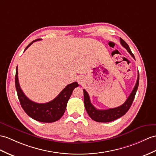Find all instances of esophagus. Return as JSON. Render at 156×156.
Wrapping results in <instances>:
<instances>
[{"instance_id": "34e87169", "label": "esophagus", "mask_w": 156, "mask_h": 156, "mask_svg": "<svg viewBox=\"0 0 156 156\" xmlns=\"http://www.w3.org/2000/svg\"><path fill=\"white\" fill-rule=\"evenodd\" d=\"M85 81V78L83 77V76H79V77H77V82L79 83V84H83Z\"/></svg>"}]
</instances>
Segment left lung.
<instances>
[{"instance_id": "1", "label": "left lung", "mask_w": 156, "mask_h": 156, "mask_svg": "<svg viewBox=\"0 0 156 156\" xmlns=\"http://www.w3.org/2000/svg\"><path fill=\"white\" fill-rule=\"evenodd\" d=\"M120 44H122V46L127 49V51L130 53V54L132 56L133 58H134V55L132 54L128 45L126 44V41L122 38H120ZM139 85V73L138 75L137 81H136V85L133 89L132 93L129 95L128 98L125 101L124 103L120 107H118L113 108H109L106 110H98L94 106L91 104L89 94L87 93V91L83 89V93H84V105L86 111L88 113L89 116L93 120L98 122H111L115 120L119 119L120 117L126 114L129 108H130L131 105L134 99L136 91H137L138 87Z\"/></svg>"}]
</instances>
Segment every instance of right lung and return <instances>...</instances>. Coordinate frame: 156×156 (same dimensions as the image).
I'll use <instances>...</instances> for the list:
<instances>
[{
    "label": "right lung",
    "instance_id": "1",
    "mask_svg": "<svg viewBox=\"0 0 156 156\" xmlns=\"http://www.w3.org/2000/svg\"><path fill=\"white\" fill-rule=\"evenodd\" d=\"M40 40L37 39L32 41L25 50L33 42ZM24 50V51H25ZM15 86L17 91L18 97L22 108L25 112L32 119L41 122H54L62 117L67 107V102L71 95L73 89L79 86L77 82H73L67 85L54 100L46 103H37L30 100L26 97L19 85L18 78V66L15 75Z\"/></svg>",
    "mask_w": 156,
    "mask_h": 156
}]
</instances>
